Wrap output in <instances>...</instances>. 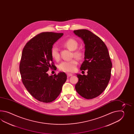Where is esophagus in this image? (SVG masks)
<instances>
[{
  "instance_id": "34e87169",
  "label": "esophagus",
  "mask_w": 134,
  "mask_h": 134,
  "mask_svg": "<svg viewBox=\"0 0 134 134\" xmlns=\"http://www.w3.org/2000/svg\"><path fill=\"white\" fill-rule=\"evenodd\" d=\"M66 75H67V76L68 77H71L72 76H73V74H71V73H68Z\"/></svg>"
}]
</instances>
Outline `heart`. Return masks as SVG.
Instances as JSON below:
<instances>
[{
    "mask_svg": "<svg viewBox=\"0 0 134 134\" xmlns=\"http://www.w3.org/2000/svg\"><path fill=\"white\" fill-rule=\"evenodd\" d=\"M62 44L70 50L74 51L73 54L75 57L80 58L82 57V53L79 50H76L78 47V43L76 40L70 38L64 41ZM51 54L52 57L54 60H58L59 59L60 54L59 49L57 46H52L51 49ZM77 65V61L76 59L69 61H63L59 64V68L60 70L64 72H73L75 70Z\"/></svg>",
    "mask_w": 134,
    "mask_h": 134,
    "instance_id": "1",
    "label": "heart"
}]
</instances>
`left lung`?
Listing matches in <instances>:
<instances>
[{
    "label": "left lung",
    "instance_id": "left-lung-1",
    "mask_svg": "<svg viewBox=\"0 0 134 134\" xmlns=\"http://www.w3.org/2000/svg\"><path fill=\"white\" fill-rule=\"evenodd\" d=\"M85 44L84 61L80 70H88V75L77 74L78 82L75 85L77 92L87 99L98 97L108 84L111 75L112 63L105 44L88 30L74 31Z\"/></svg>",
    "mask_w": 134,
    "mask_h": 134
}]
</instances>
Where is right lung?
<instances>
[{
  "label": "right lung",
  "mask_w": 134,
  "mask_h": 134,
  "mask_svg": "<svg viewBox=\"0 0 134 134\" xmlns=\"http://www.w3.org/2000/svg\"><path fill=\"white\" fill-rule=\"evenodd\" d=\"M63 33L44 32L28 42L23 49L20 64L23 85L32 97L43 103L57 99L66 80L65 72L49 76V68L57 69L53 62L51 49Z\"/></svg>",
  "instance_id": "obj_1"
}]
</instances>
